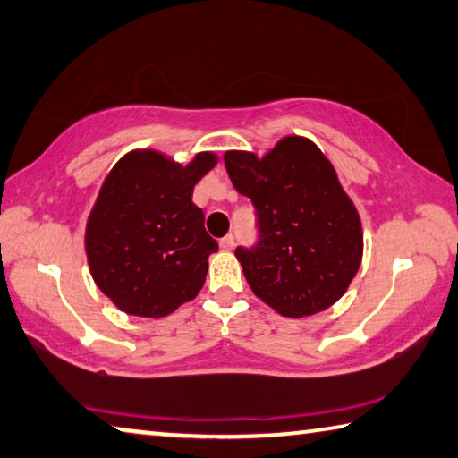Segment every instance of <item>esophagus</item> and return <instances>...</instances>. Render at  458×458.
Segmentation results:
<instances>
[{"mask_svg": "<svg viewBox=\"0 0 458 458\" xmlns=\"http://www.w3.org/2000/svg\"><path fill=\"white\" fill-rule=\"evenodd\" d=\"M219 245H221L223 251H231V250H233V245H235V237L233 235H225L219 242Z\"/></svg>", "mask_w": 458, "mask_h": 458, "instance_id": "obj_1", "label": "esophagus"}]
</instances>
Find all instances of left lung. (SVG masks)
Masks as SVG:
<instances>
[{"label": "left lung", "instance_id": "obj_1", "mask_svg": "<svg viewBox=\"0 0 458 458\" xmlns=\"http://www.w3.org/2000/svg\"><path fill=\"white\" fill-rule=\"evenodd\" d=\"M223 158L233 187L258 211V247L235 251L251 292L285 318L334 306L358 274L364 233L330 158L298 134L263 157L227 150Z\"/></svg>", "mask_w": 458, "mask_h": 458}]
</instances>
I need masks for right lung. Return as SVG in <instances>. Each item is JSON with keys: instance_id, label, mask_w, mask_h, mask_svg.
I'll use <instances>...</instances> for the list:
<instances>
[{"instance_id": "obj_1", "label": "right lung", "mask_w": 458, "mask_h": 458, "mask_svg": "<svg viewBox=\"0 0 458 458\" xmlns=\"http://www.w3.org/2000/svg\"><path fill=\"white\" fill-rule=\"evenodd\" d=\"M216 163L211 150L181 165L139 148L110 168L88 215L84 250L94 284L120 311L158 319L197 298L219 245L192 191Z\"/></svg>"}]
</instances>
